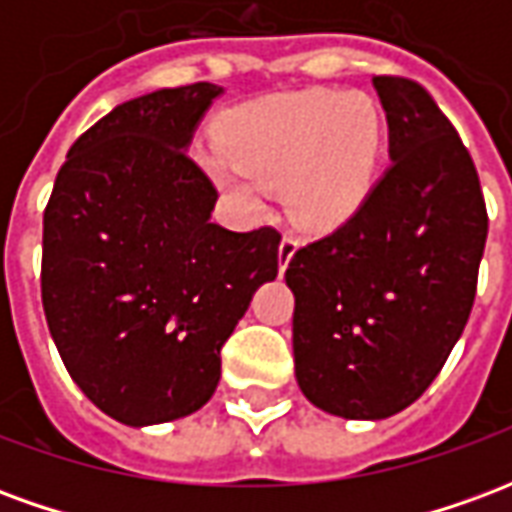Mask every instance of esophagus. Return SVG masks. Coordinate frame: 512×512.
I'll list each match as a JSON object with an SVG mask.
<instances>
[{"label": "esophagus", "instance_id": "1", "mask_svg": "<svg viewBox=\"0 0 512 512\" xmlns=\"http://www.w3.org/2000/svg\"><path fill=\"white\" fill-rule=\"evenodd\" d=\"M296 249H299V241H296L293 235H285L282 244H279V271L288 268V263L293 260V255H296Z\"/></svg>", "mask_w": 512, "mask_h": 512}]
</instances>
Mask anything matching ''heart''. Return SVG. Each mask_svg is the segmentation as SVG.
<instances>
[{"label":"heart","mask_w":512,"mask_h":512,"mask_svg":"<svg viewBox=\"0 0 512 512\" xmlns=\"http://www.w3.org/2000/svg\"><path fill=\"white\" fill-rule=\"evenodd\" d=\"M381 117L362 93L307 90L263 101L235 117L227 153L213 147L205 167L246 211L263 189H279L304 230H332L362 205L376 175Z\"/></svg>","instance_id":"1"}]
</instances>
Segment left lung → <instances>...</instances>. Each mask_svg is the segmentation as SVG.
Segmentation results:
<instances>
[{
	"mask_svg": "<svg viewBox=\"0 0 512 512\" xmlns=\"http://www.w3.org/2000/svg\"><path fill=\"white\" fill-rule=\"evenodd\" d=\"M373 87L392 164L285 271L299 389L343 419L392 417L433 384L469 321L488 235L477 169L450 120L419 84L376 76Z\"/></svg>",
	"mask_w": 512,
	"mask_h": 512,
	"instance_id": "1",
	"label": "left lung"
}]
</instances>
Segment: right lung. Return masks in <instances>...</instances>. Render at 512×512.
Wrapping results in <instances>:
<instances>
[{
    "label": "right lung",
    "instance_id": "add662e5",
    "mask_svg": "<svg viewBox=\"0 0 512 512\" xmlns=\"http://www.w3.org/2000/svg\"><path fill=\"white\" fill-rule=\"evenodd\" d=\"M219 84L131 98L68 150L43 213V310L68 373L131 428L200 411L222 345L277 277L271 227L211 219L216 189L189 158Z\"/></svg>",
    "mask_w": 512,
    "mask_h": 512
}]
</instances>
